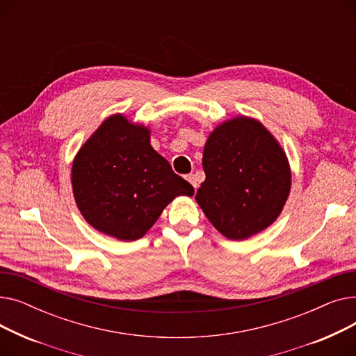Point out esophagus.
<instances>
[{
	"instance_id": "esophagus-1",
	"label": "esophagus",
	"mask_w": 356,
	"mask_h": 356,
	"mask_svg": "<svg viewBox=\"0 0 356 356\" xmlns=\"http://www.w3.org/2000/svg\"><path fill=\"white\" fill-rule=\"evenodd\" d=\"M186 180H188L192 186H193V188H195V191H196V188H197V179H196V176L195 175H188V176H186Z\"/></svg>"
}]
</instances>
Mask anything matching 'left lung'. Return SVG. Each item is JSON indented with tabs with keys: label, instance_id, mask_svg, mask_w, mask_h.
<instances>
[{
	"label": "left lung",
	"instance_id": "obj_1",
	"mask_svg": "<svg viewBox=\"0 0 356 356\" xmlns=\"http://www.w3.org/2000/svg\"><path fill=\"white\" fill-rule=\"evenodd\" d=\"M196 202L212 225L234 241L268 228L290 193L286 153L259 121L236 117L218 125L203 148Z\"/></svg>",
	"mask_w": 356,
	"mask_h": 356
}]
</instances>
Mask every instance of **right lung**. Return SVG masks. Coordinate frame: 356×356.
Returning a JSON list of instances; mask_svg holds the SVG:
<instances>
[{
    "label": "right lung",
    "instance_id": "right-lung-1",
    "mask_svg": "<svg viewBox=\"0 0 356 356\" xmlns=\"http://www.w3.org/2000/svg\"><path fill=\"white\" fill-rule=\"evenodd\" d=\"M72 188L89 225L121 241L144 236L176 196L195 193L149 144V129L121 114L106 118L81 147Z\"/></svg>",
    "mask_w": 356,
    "mask_h": 356
}]
</instances>
